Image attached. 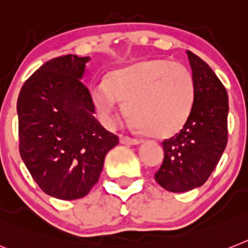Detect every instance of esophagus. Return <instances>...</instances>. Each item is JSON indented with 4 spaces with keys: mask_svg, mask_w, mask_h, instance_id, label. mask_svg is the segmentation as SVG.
Returning a JSON list of instances; mask_svg holds the SVG:
<instances>
[{
    "mask_svg": "<svg viewBox=\"0 0 248 248\" xmlns=\"http://www.w3.org/2000/svg\"><path fill=\"white\" fill-rule=\"evenodd\" d=\"M120 142L124 143V144H139V140L137 138H132V137L128 136H120Z\"/></svg>",
    "mask_w": 248,
    "mask_h": 248,
    "instance_id": "esophagus-1",
    "label": "esophagus"
}]
</instances>
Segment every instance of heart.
I'll return each instance as SVG.
<instances>
[{"label": "heart", "mask_w": 248, "mask_h": 248, "mask_svg": "<svg viewBox=\"0 0 248 248\" xmlns=\"http://www.w3.org/2000/svg\"><path fill=\"white\" fill-rule=\"evenodd\" d=\"M91 100L108 125L116 122L122 101L133 126L153 138H167L189 120L195 81L183 63L142 59L112 71L105 82L95 83Z\"/></svg>", "instance_id": "1"}]
</instances>
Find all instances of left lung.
<instances>
[{
    "instance_id": "1",
    "label": "left lung",
    "mask_w": 248,
    "mask_h": 248,
    "mask_svg": "<svg viewBox=\"0 0 248 248\" xmlns=\"http://www.w3.org/2000/svg\"><path fill=\"white\" fill-rule=\"evenodd\" d=\"M195 81V100L189 120L162 142L163 162L155 180L163 189L185 193L199 187L216 169L228 142L226 87L202 58L187 52Z\"/></svg>"
}]
</instances>
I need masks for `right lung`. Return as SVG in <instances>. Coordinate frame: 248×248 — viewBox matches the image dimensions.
<instances>
[{
    "instance_id": "right-lung-1",
    "label": "right lung",
    "mask_w": 248,
    "mask_h": 248,
    "mask_svg": "<svg viewBox=\"0 0 248 248\" xmlns=\"http://www.w3.org/2000/svg\"><path fill=\"white\" fill-rule=\"evenodd\" d=\"M90 57L67 54L36 69L17 99L18 151L46 194L75 200L99 181L106 153L119 143L95 119L81 81Z\"/></svg>"
}]
</instances>
